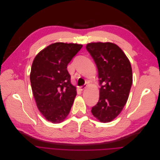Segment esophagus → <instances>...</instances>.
<instances>
[{"label":"esophagus","instance_id":"esophagus-1","mask_svg":"<svg viewBox=\"0 0 160 160\" xmlns=\"http://www.w3.org/2000/svg\"><path fill=\"white\" fill-rule=\"evenodd\" d=\"M86 86H86V84H85V85H83V86H82L80 87V89H81V91H82V90H84V89L86 88Z\"/></svg>","mask_w":160,"mask_h":160}]
</instances>
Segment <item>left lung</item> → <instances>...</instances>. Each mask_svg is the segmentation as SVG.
<instances>
[{
    "label": "left lung",
    "mask_w": 160,
    "mask_h": 160,
    "mask_svg": "<svg viewBox=\"0 0 160 160\" xmlns=\"http://www.w3.org/2000/svg\"><path fill=\"white\" fill-rule=\"evenodd\" d=\"M86 50L97 65L100 86V98L91 113L100 122H109L120 114L128 100L132 84L131 63L112 43H90Z\"/></svg>",
    "instance_id": "8db88e82"
}]
</instances>
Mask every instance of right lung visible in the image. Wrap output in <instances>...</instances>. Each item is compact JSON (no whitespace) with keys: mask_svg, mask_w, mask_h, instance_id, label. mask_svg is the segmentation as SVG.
I'll list each match as a JSON object with an SVG mask.
<instances>
[{"mask_svg":"<svg viewBox=\"0 0 160 160\" xmlns=\"http://www.w3.org/2000/svg\"><path fill=\"white\" fill-rule=\"evenodd\" d=\"M82 47L76 43L57 42L35 57L30 81L37 107L46 120L60 123L68 115L76 96L71 83L68 63Z\"/></svg>","mask_w":160,"mask_h":160,"instance_id":"add662e5","label":"right lung"}]
</instances>
